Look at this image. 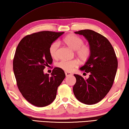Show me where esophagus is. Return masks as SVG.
I'll list each match as a JSON object with an SVG mask.
<instances>
[{"label":"esophagus","mask_w":129,"mask_h":129,"mask_svg":"<svg viewBox=\"0 0 129 129\" xmlns=\"http://www.w3.org/2000/svg\"><path fill=\"white\" fill-rule=\"evenodd\" d=\"M65 74H66V76H71L72 75V74L70 73H69V72H65Z\"/></svg>","instance_id":"34e87169"}]
</instances>
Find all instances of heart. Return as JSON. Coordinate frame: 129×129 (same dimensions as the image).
<instances>
[{
	"mask_svg": "<svg viewBox=\"0 0 129 129\" xmlns=\"http://www.w3.org/2000/svg\"><path fill=\"white\" fill-rule=\"evenodd\" d=\"M64 42L67 46L74 50H76V54L80 60L85 62L88 60L91 54L90 47L83 45L84 41L82 38L77 36L70 35L64 38ZM59 44L58 41L52 43L49 47V53L52 58H56L58 56V51ZM79 65L76 60H62L56 64V66L67 72H70Z\"/></svg>",
	"mask_w": 129,
	"mask_h": 129,
	"instance_id": "1",
	"label": "heart"
}]
</instances>
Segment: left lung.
Masks as SVG:
<instances>
[{
	"mask_svg": "<svg viewBox=\"0 0 129 129\" xmlns=\"http://www.w3.org/2000/svg\"><path fill=\"white\" fill-rule=\"evenodd\" d=\"M88 41L91 54L80 70L89 73V78L74 74L76 82L73 87L74 95L81 103L92 105L105 98L113 84L118 61L113 47L104 36L89 29L75 31Z\"/></svg>",
	"mask_w": 129,
	"mask_h": 129,
	"instance_id": "left-lung-1",
	"label": "left lung"
}]
</instances>
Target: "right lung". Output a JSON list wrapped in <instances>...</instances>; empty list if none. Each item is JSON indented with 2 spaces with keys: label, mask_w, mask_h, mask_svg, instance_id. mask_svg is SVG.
Returning <instances> with one entry per match:
<instances>
[{
  "label": "right lung",
  "mask_w": 129,
  "mask_h": 129,
  "mask_svg": "<svg viewBox=\"0 0 129 129\" xmlns=\"http://www.w3.org/2000/svg\"><path fill=\"white\" fill-rule=\"evenodd\" d=\"M63 33L42 31L27 35L16 50L13 69L18 88L22 96L36 107H44L53 103L58 87L66 77L59 67L53 69L51 76L44 73L45 67L53 62L49 47Z\"/></svg>",
  "instance_id": "1"
}]
</instances>
